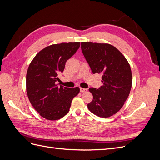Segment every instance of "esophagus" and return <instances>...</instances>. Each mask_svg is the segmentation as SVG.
<instances>
[{
    "mask_svg": "<svg viewBox=\"0 0 160 160\" xmlns=\"http://www.w3.org/2000/svg\"><path fill=\"white\" fill-rule=\"evenodd\" d=\"M80 91L81 92V93H84V92H86L88 91V89H85V88H80Z\"/></svg>",
    "mask_w": 160,
    "mask_h": 160,
    "instance_id": "1",
    "label": "esophagus"
}]
</instances>
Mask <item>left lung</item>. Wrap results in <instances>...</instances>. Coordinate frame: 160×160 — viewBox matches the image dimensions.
<instances>
[{
    "label": "left lung",
    "instance_id": "left-lung-1",
    "mask_svg": "<svg viewBox=\"0 0 160 160\" xmlns=\"http://www.w3.org/2000/svg\"><path fill=\"white\" fill-rule=\"evenodd\" d=\"M81 51L93 73L102 75L99 88H90L93 101L88 105L91 112L109 118L122 109L132 85L130 65L125 57L113 45L82 42Z\"/></svg>",
    "mask_w": 160,
    "mask_h": 160
}]
</instances>
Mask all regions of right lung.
<instances>
[{"mask_svg":"<svg viewBox=\"0 0 160 160\" xmlns=\"http://www.w3.org/2000/svg\"><path fill=\"white\" fill-rule=\"evenodd\" d=\"M80 47V42H62L48 46L38 52L28 67L27 93L32 107L40 115L54 121L68 113L71 101L79 88L58 86L57 75L63 72L67 61Z\"/></svg>","mask_w":160,"mask_h":160,"instance_id":"obj_1","label":"right lung"}]
</instances>
